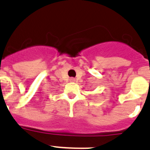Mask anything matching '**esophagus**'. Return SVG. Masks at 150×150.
Returning a JSON list of instances; mask_svg holds the SVG:
<instances>
[{"instance_id":"1","label":"esophagus","mask_w":150,"mask_h":150,"mask_svg":"<svg viewBox=\"0 0 150 150\" xmlns=\"http://www.w3.org/2000/svg\"><path fill=\"white\" fill-rule=\"evenodd\" d=\"M71 81H73V80H74V79H71Z\"/></svg>"}]
</instances>
